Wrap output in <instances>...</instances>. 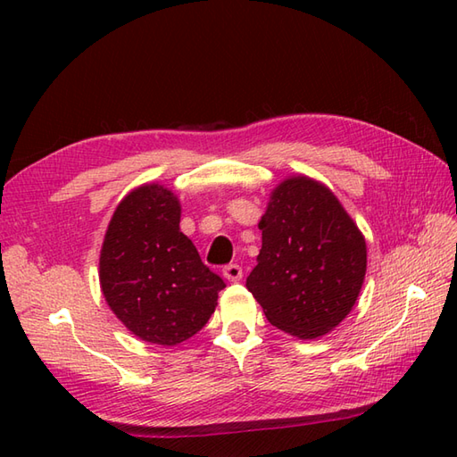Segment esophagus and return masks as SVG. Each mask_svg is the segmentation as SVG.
I'll return each instance as SVG.
<instances>
[{
	"label": "esophagus",
	"mask_w": 457,
	"mask_h": 457,
	"mask_svg": "<svg viewBox=\"0 0 457 457\" xmlns=\"http://www.w3.org/2000/svg\"><path fill=\"white\" fill-rule=\"evenodd\" d=\"M223 277L231 280V283H237V280L244 277V269H241L237 263H229L223 267Z\"/></svg>",
	"instance_id": "obj_1"
}]
</instances>
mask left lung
I'll return each mask as SVG.
<instances>
[{"instance_id":"obj_1","label":"left lung","mask_w":457,"mask_h":457,"mask_svg":"<svg viewBox=\"0 0 457 457\" xmlns=\"http://www.w3.org/2000/svg\"><path fill=\"white\" fill-rule=\"evenodd\" d=\"M263 245L245 287L267 320L312 339L353 308L367 269L361 231L322 184L306 177L278 184L259 221Z\"/></svg>"}]
</instances>
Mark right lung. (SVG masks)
Returning a JSON list of instances; mask_svg holds the SVG:
<instances>
[{
  "label": "right lung",
  "mask_w": 457,
  "mask_h": 457,
  "mask_svg": "<svg viewBox=\"0 0 457 457\" xmlns=\"http://www.w3.org/2000/svg\"><path fill=\"white\" fill-rule=\"evenodd\" d=\"M179 223L177 196L145 184L113 212L100 255L102 293L113 314L129 332L159 345L198 334L226 288Z\"/></svg>",
  "instance_id": "add662e5"
}]
</instances>
